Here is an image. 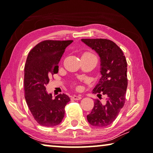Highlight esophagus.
<instances>
[{
    "instance_id": "34e87169",
    "label": "esophagus",
    "mask_w": 153,
    "mask_h": 153,
    "mask_svg": "<svg viewBox=\"0 0 153 153\" xmlns=\"http://www.w3.org/2000/svg\"><path fill=\"white\" fill-rule=\"evenodd\" d=\"M81 95H74L73 96H72V98H73L74 100H80L81 99Z\"/></svg>"
}]
</instances>
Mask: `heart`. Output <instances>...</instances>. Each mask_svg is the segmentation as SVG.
Masks as SVG:
<instances>
[{
	"label": "heart",
	"mask_w": 153,
	"mask_h": 153,
	"mask_svg": "<svg viewBox=\"0 0 153 153\" xmlns=\"http://www.w3.org/2000/svg\"><path fill=\"white\" fill-rule=\"evenodd\" d=\"M82 57H91V58H96L94 54H92L90 52H85L83 55H82Z\"/></svg>",
	"instance_id": "heart-1"
}]
</instances>
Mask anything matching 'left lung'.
Segmentation results:
<instances>
[{
  "label": "left lung",
  "instance_id": "1",
  "mask_svg": "<svg viewBox=\"0 0 153 153\" xmlns=\"http://www.w3.org/2000/svg\"><path fill=\"white\" fill-rule=\"evenodd\" d=\"M82 42L98 54L102 76L93 89L98 98L105 95V102L95 99L91 113L87 116L89 123L104 127L116 119L126 100L128 85L127 62L123 51L114 42L107 39H82Z\"/></svg>",
  "mask_w": 153,
  "mask_h": 153
}]
</instances>
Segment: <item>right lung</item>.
<instances>
[{
	"instance_id": "obj_1",
	"label": "right lung",
	"mask_w": 153,
	"mask_h": 153,
	"mask_svg": "<svg viewBox=\"0 0 153 153\" xmlns=\"http://www.w3.org/2000/svg\"><path fill=\"white\" fill-rule=\"evenodd\" d=\"M72 40H44L35 46L28 55L25 66V98L36 122L43 126L58 125L64 117L69 96L60 94L53 98L46 85L49 77L57 74L58 63Z\"/></svg>"
}]
</instances>
